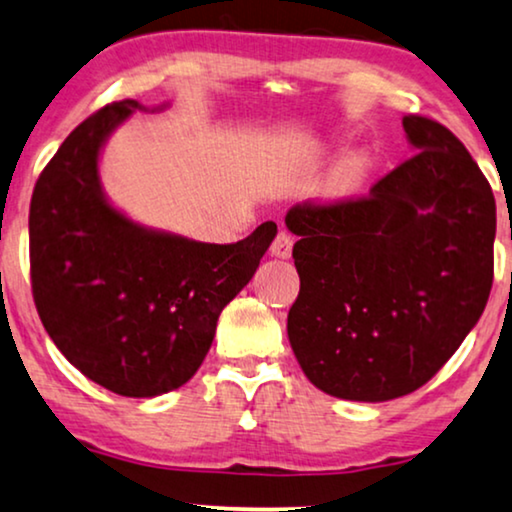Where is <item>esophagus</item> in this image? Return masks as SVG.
<instances>
[{"label": "esophagus", "mask_w": 512, "mask_h": 512, "mask_svg": "<svg viewBox=\"0 0 512 512\" xmlns=\"http://www.w3.org/2000/svg\"><path fill=\"white\" fill-rule=\"evenodd\" d=\"M292 245H295V241H292L288 231H278L274 243H271V255L278 257V260H288L292 255Z\"/></svg>", "instance_id": "1"}]
</instances>
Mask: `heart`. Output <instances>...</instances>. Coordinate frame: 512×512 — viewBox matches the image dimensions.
<instances>
[{
	"mask_svg": "<svg viewBox=\"0 0 512 512\" xmlns=\"http://www.w3.org/2000/svg\"><path fill=\"white\" fill-rule=\"evenodd\" d=\"M367 170H370V154L363 149H353L339 156L325 173L323 192L327 199H346L363 185Z\"/></svg>",
	"mask_w": 512,
	"mask_h": 512,
	"instance_id": "heart-1",
	"label": "heart"
}]
</instances>
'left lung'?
I'll return each instance as SVG.
<instances>
[{
  "mask_svg": "<svg viewBox=\"0 0 512 512\" xmlns=\"http://www.w3.org/2000/svg\"><path fill=\"white\" fill-rule=\"evenodd\" d=\"M412 159L365 199L295 206L285 227L299 295L288 339L327 395L386 403L424 386L459 349L494 278L496 203L466 147L403 117Z\"/></svg>",
  "mask_w": 512,
  "mask_h": 512,
  "instance_id": "8db88e82",
  "label": "left lung"
}]
</instances>
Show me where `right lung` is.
<instances>
[{"label":"right lung","mask_w":512,"mask_h":512,"mask_svg":"<svg viewBox=\"0 0 512 512\" xmlns=\"http://www.w3.org/2000/svg\"><path fill=\"white\" fill-rule=\"evenodd\" d=\"M138 100L102 107L67 135L30 203L32 295L60 353L126 398L187 384L213 344L224 306L255 276L276 238L264 222L217 245L147 227L109 201L100 154Z\"/></svg>","instance_id":"right-lung-1"}]
</instances>
